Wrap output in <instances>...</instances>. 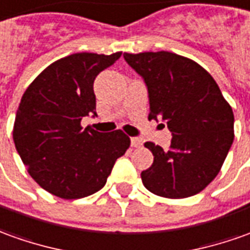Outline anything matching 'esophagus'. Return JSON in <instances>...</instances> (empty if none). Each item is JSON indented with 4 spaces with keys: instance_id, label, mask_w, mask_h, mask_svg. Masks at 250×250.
I'll return each instance as SVG.
<instances>
[{
    "instance_id": "esophagus-1",
    "label": "esophagus",
    "mask_w": 250,
    "mask_h": 250,
    "mask_svg": "<svg viewBox=\"0 0 250 250\" xmlns=\"http://www.w3.org/2000/svg\"><path fill=\"white\" fill-rule=\"evenodd\" d=\"M130 146L135 148H139V147H142L143 143L140 139H137V137H132V139H130Z\"/></svg>"
}]
</instances>
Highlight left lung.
Listing matches in <instances>:
<instances>
[{
    "label": "left lung",
    "instance_id": "8db88e82",
    "mask_svg": "<svg viewBox=\"0 0 250 250\" xmlns=\"http://www.w3.org/2000/svg\"><path fill=\"white\" fill-rule=\"evenodd\" d=\"M148 89V120L165 121L171 144L154 143L151 167L142 171L144 187L167 199L201 192L220 171L234 140V114L218 84L204 68L168 51L124 54Z\"/></svg>",
    "mask_w": 250,
    "mask_h": 250
}]
</instances>
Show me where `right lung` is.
Segmentation results:
<instances>
[{
  "label": "right lung",
  "instance_id": "right-lung-1",
  "mask_svg": "<svg viewBox=\"0 0 250 250\" xmlns=\"http://www.w3.org/2000/svg\"><path fill=\"white\" fill-rule=\"evenodd\" d=\"M76 53L49 65L25 89L13 142L34 180L49 193L72 200L101 190L130 139L122 130L83 129L96 115L94 80L121 57Z\"/></svg>",
  "mask_w": 250,
  "mask_h": 250
}]
</instances>
